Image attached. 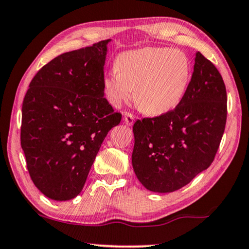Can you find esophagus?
<instances>
[{
    "label": "esophagus",
    "mask_w": 249,
    "mask_h": 249,
    "mask_svg": "<svg viewBox=\"0 0 249 249\" xmlns=\"http://www.w3.org/2000/svg\"><path fill=\"white\" fill-rule=\"evenodd\" d=\"M134 121H135V118H134V116H133L132 114L125 113V115H124V122H125L126 125H128V126L133 125V123H134Z\"/></svg>",
    "instance_id": "1"
}]
</instances>
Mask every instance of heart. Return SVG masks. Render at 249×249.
<instances>
[{"mask_svg":"<svg viewBox=\"0 0 249 249\" xmlns=\"http://www.w3.org/2000/svg\"><path fill=\"white\" fill-rule=\"evenodd\" d=\"M116 71L104 76L108 101L121 107L133 97L143 113L160 116L174 110L186 93L192 63L180 50L143 47L124 52L116 59Z\"/></svg>","mask_w":249,"mask_h":249,"instance_id":"b5f03b06","label":"heart"}]
</instances>
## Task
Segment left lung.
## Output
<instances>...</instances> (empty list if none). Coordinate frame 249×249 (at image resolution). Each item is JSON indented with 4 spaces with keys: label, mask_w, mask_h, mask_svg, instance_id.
I'll return each instance as SVG.
<instances>
[{
    "label": "left lung",
    "mask_w": 249,
    "mask_h": 249,
    "mask_svg": "<svg viewBox=\"0 0 249 249\" xmlns=\"http://www.w3.org/2000/svg\"><path fill=\"white\" fill-rule=\"evenodd\" d=\"M227 121V91L209 59L196 53L186 93L169 113L138 120L133 126L132 166L146 190L171 193L208 169Z\"/></svg>",
    "instance_id": "obj_1"
}]
</instances>
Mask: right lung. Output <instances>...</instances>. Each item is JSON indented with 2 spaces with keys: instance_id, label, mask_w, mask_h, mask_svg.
<instances>
[{
  "instance_id": "add662e5",
  "label": "right lung",
  "mask_w": 249,
  "mask_h": 249,
  "mask_svg": "<svg viewBox=\"0 0 249 249\" xmlns=\"http://www.w3.org/2000/svg\"><path fill=\"white\" fill-rule=\"evenodd\" d=\"M109 41L52 59L24 96L21 148L31 179L48 198L69 201L80 194L101 143L121 123L122 115L104 97Z\"/></svg>"
}]
</instances>
